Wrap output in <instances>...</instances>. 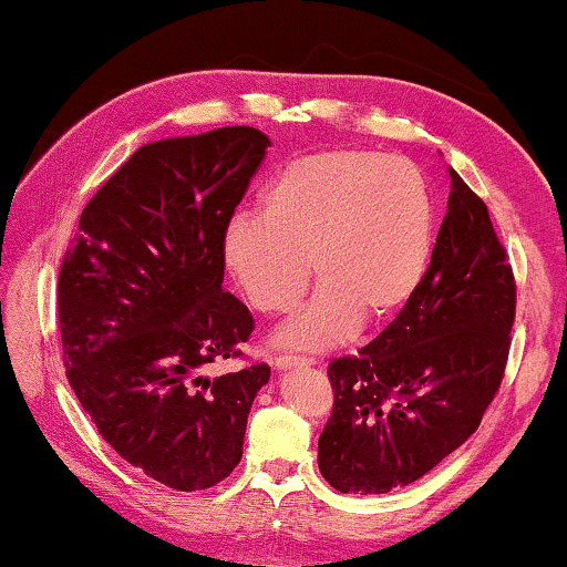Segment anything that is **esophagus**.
Segmentation results:
<instances>
[{
  "instance_id": "esophagus-1",
  "label": "esophagus",
  "mask_w": 567,
  "mask_h": 567,
  "mask_svg": "<svg viewBox=\"0 0 567 567\" xmlns=\"http://www.w3.org/2000/svg\"><path fill=\"white\" fill-rule=\"evenodd\" d=\"M315 359L309 355H297V353H276L274 355V367L281 369H297V367H312Z\"/></svg>"
}]
</instances>
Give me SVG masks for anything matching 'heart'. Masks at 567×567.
I'll use <instances>...</instances> for the list:
<instances>
[{
	"label": "heart",
	"mask_w": 567,
	"mask_h": 567,
	"mask_svg": "<svg viewBox=\"0 0 567 567\" xmlns=\"http://www.w3.org/2000/svg\"><path fill=\"white\" fill-rule=\"evenodd\" d=\"M436 243V200L415 162L330 146L281 165L260 219L239 214L224 231V260L260 312L305 297L309 262L322 289L278 340L330 348L367 322L398 317L421 291Z\"/></svg>",
	"instance_id": "1"
}]
</instances>
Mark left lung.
Returning a JSON list of instances; mask_svg holds the SVG:
<instances>
[{
  "label": "left lung",
  "mask_w": 567,
  "mask_h": 567,
  "mask_svg": "<svg viewBox=\"0 0 567 567\" xmlns=\"http://www.w3.org/2000/svg\"><path fill=\"white\" fill-rule=\"evenodd\" d=\"M449 212L415 299L328 367L332 413L317 464L340 493L410 485L477 431L501 390L516 278L483 198L454 169Z\"/></svg>",
  "instance_id": "8db88e82"
}]
</instances>
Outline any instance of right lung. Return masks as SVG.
<instances>
[{"mask_svg":"<svg viewBox=\"0 0 567 567\" xmlns=\"http://www.w3.org/2000/svg\"><path fill=\"white\" fill-rule=\"evenodd\" d=\"M268 136L250 126L144 144L80 216L59 270L66 379L97 433L173 491H204L243 460L268 363L243 359L252 312L224 291L221 239Z\"/></svg>","mask_w":567,"mask_h":567,"instance_id":"obj_1","label":"right lung"}]
</instances>
